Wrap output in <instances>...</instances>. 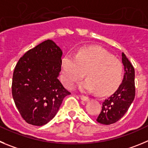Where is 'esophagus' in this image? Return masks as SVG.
I'll return each mask as SVG.
<instances>
[{
    "instance_id": "1",
    "label": "esophagus",
    "mask_w": 148,
    "mask_h": 148,
    "mask_svg": "<svg viewBox=\"0 0 148 148\" xmlns=\"http://www.w3.org/2000/svg\"><path fill=\"white\" fill-rule=\"evenodd\" d=\"M79 98H80L81 100L83 101H85V102H87V101H89V98L86 97V96H79Z\"/></svg>"
}]
</instances>
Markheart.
Here are the masks:
<instances>
[{
	"label": "heart",
	"mask_w": 148,
	"mask_h": 148,
	"mask_svg": "<svg viewBox=\"0 0 148 148\" xmlns=\"http://www.w3.org/2000/svg\"><path fill=\"white\" fill-rule=\"evenodd\" d=\"M61 67V79L66 87L72 88L85 73L88 79L79 85V89L84 92L96 90L99 95L114 92L121 85L123 74L122 63L96 46L82 48L75 56L64 55Z\"/></svg>",
	"instance_id": "b5f03b06"
}]
</instances>
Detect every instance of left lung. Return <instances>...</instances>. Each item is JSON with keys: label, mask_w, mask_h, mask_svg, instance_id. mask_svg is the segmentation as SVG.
Masks as SVG:
<instances>
[{"label": "left lung", "mask_w": 148, "mask_h": 148, "mask_svg": "<svg viewBox=\"0 0 148 148\" xmlns=\"http://www.w3.org/2000/svg\"><path fill=\"white\" fill-rule=\"evenodd\" d=\"M122 63L125 71L122 83L113 94L102 103V110L96 119L99 123L110 125L119 121L126 113L134 99V69L123 52Z\"/></svg>", "instance_id": "obj_1"}]
</instances>
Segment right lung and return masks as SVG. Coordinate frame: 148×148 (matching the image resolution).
<instances>
[{
  "label": "right lung",
  "mask_w": 148,
  "mask_h": 148,
  "mask_svg": "<svg viewBox=\"0 0 148 148\" xmlns=\"http://www.w3.org/2000/svg\"><path fill=\"white\" fill-rule=\"evenodd\" d=\"M63 52L52 40L43 41L19 60L12 79V96L23 119L45 125L58 112L70 92L58 79Z\"/></svg>",
  "instance_id": "1"
}]
</instances>
